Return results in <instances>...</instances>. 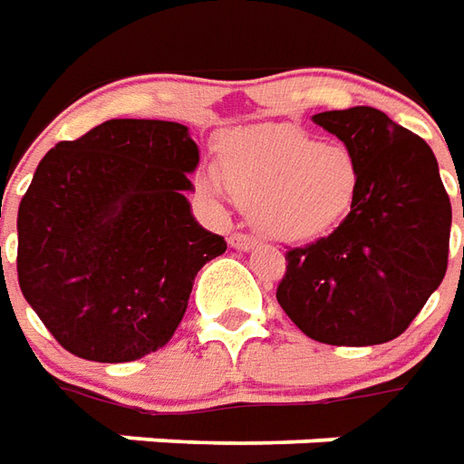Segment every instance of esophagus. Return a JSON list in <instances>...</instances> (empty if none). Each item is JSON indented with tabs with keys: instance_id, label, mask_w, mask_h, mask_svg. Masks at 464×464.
<instances>
[{
	"instance_id": "esophagus-1",
	"label": "esophagus",
	"mask_w": 464,
	"mask_h": 464,
	"mask_svg": "<svg viewBox=\"0 0 464 464\" xmlns=\"http://www.w3.org/2000/svg\"><path fill=\"white\" fill-rule=\"evenodd\" d=\"M229 245L235 249H252L257 245V237H255V235H247V232H235V235L229 237Z\"/></svg>"
}]
</instances>
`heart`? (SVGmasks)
Returning <instances> with one entry per match:
<instances>
[{"label":"heart","mask_w":464,"mask_h":464,"mask_svg":"<svg viewBox=\"0 0 464 464\" xmlns=\"http://www.w3.org/2000/svg\"><path fill=\"white\" fill-rule=\"evenodd\" d=\"M207 185L252 207L269 235L310 239L350 212L357 164L344 147L322 144L297 127L262 124L227 137L222 172L212 169Z\"/></svg>","instance_id":"heart-1"}]
</instances>
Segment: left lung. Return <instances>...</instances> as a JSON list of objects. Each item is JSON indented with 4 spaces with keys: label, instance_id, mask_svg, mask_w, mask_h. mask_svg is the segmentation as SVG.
Masks as SVG:
<instances>
[{
    "label": "left lung",
    "instance_id": "8db88e82",
    "mask_svg": "<svg viewBox=\"0 0 464 464\" xmlns=\"http://www.w3.org/2000/svg\"><path fill=\"white\" fill-rule=\"evenodd\" d=\"M312 120L354 157L357 195L332 235L287 249L279 307L317 343H390L448 272L452 207L435 154L374 107L320 111Z\"/></svg>",
    "mask_w": 464,
    "mask_h": 464
}]
</instances>
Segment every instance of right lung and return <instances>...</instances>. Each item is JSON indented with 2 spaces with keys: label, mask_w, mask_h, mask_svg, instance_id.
Returning <instances> with one entry per match:
<instances>
[{
  "label": "right lung",
  "mask_w": 464,
  "mask_h": 464,
  "mask_svg": "<svg viewBox=\"0 0 464 464\" xmlns=\"http://www.w3.org/2000/svg\"><path fill=\"white\" fill-rule=\"evenodd\" d=\"M199 150L185 124L110 120L39 162L16 215L24 300L67 353L132 362L182 322L197 272L227 249L187 192Z\"/></svg>",
  "instance_id": "right-lung-1"
}]
</instances>
